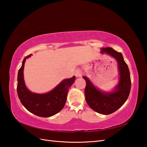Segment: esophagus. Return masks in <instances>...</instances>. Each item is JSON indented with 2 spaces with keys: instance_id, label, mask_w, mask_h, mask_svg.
Segmentation results:
<instances>
[{
  "instance_id": "34e87169",
  "label": "esophagus",
  "mask_w": 147,
  "mask_h": 147,
  "mask_svg": "<svg viewBox=\"0 0 147 147\" xmlns=\"http://www.w3.org/2000/svg\"><path fill=\"white\" fill-rule=\"evenodd\" d=\"M75 76L77 77H81L82 75V72L80 69H77L75 70Z\"/></svg>"
}]
</instances>
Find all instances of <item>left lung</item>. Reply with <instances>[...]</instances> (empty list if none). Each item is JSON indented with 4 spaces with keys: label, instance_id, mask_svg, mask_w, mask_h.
<instances>
[{
    "label": "left lung",
    "instance_id": "8db88e82",
    "mask_svg": "<svg viewBox=\"0 0 147 147\" xmlns=\"http://www.w3.org/2000/svg\"><path fill=\"white\" fill-rule=\"evenodd\" d=\"M101 53H106L117 60L119 72V82L112 92H104L98 90L86 77L84 90L87 104L95 112L103 114H111L125 103L129 95L131 86L130 72L121 53L110 47L101 48Z\"/></svg>",
    "mask_w": 147,
    "mask_h": 147
}]
</instances>
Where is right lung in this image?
<instances>
[{
  "mask_svg": "<svg viewBox=\"0 0 147 147\" xmlns=\"http://www.w3.org/2000/svg\"><path fill=\"white\" fill-rule=\"evenodd\" d=\"M32 55L30 54L24 57L18 73V96L21 104L29 112L40 117H50L63 109L69 89L74 83L75 77L64 80L53 90L45 94L31 92L25 84L23 70L26 59Z\"/></svg>",
  "mask_w": 147,
  "mask_h": 147,
  "instance_id": "right-lung-1",
  "label": "right lung"
}]
</instances>
